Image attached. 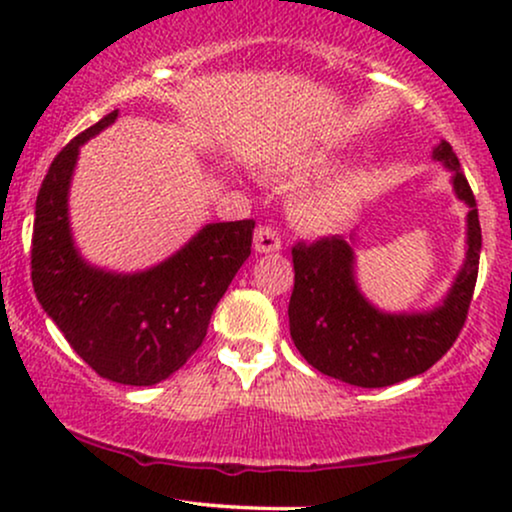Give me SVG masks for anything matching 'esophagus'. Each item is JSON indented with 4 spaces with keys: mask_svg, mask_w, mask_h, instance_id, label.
Listing matches in <instances>:
<instances>
[{
    "mask_svg": "<svg viewBox=\"0 0 512 512\" xmlns=\"http://www.w3.org/2000/svg\"><path fill=\"white\" fill-rule=\"evenodd\" d=\"M252 248H255V252H260V255H267V252H279L281 250L279 233H276L272 226H260L255 231V238H252Z\"/></svg>",
    "mask_w": 512,
    "mask_h": 512,
    "instance_id": "obj_1",
    "label": "esophagus"
}]
</instances>
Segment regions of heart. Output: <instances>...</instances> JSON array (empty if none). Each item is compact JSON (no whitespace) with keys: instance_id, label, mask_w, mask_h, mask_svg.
<instances>
[{"instance_id":"1","label":"heart","mask_w":512,"mask_h":512,"mask_svg":"<svg viewBox=\"0 0 512 512\" xmlns=\"http://www.w3.org/2000/svg\"><path fill=\"white\" fill-rule=\"evenodd\" d=\"M334 161L330 149H313L291 158L286 163H276L269 170L272 178L281 182H298L320 173ZM368 170L363 166L342 168L315 187L301 192L291 207V219L298 228L308 233H332L346 226L361 207L368 190Z\"/></svg>"}]
</instances>
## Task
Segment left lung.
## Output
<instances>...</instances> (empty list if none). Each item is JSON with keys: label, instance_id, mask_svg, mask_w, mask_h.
I'll list each match as a JSON object with an SVG mask.
<instances>
[{"label": "left lung", "instance_id": "1", "mask_svg": "<svg viewBox=\"0 0 512 512\" xmlns=\"http://www.w3.org/2000/svg\"><path fill=\"white\" fill-rule=\"evenodd\" d=\"M433 158L452 173V190L467 204V252L443 301L431 310L385 313L358 289L356 236L322 238L293 248L289 303L291 339L310 366L356 387H387L424 373L460 334L479 272L481 226L477 199L448 142Z\"/></svg>", "mask_w": 512, "mask_h": 512}]
</instances>
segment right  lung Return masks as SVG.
I'll return each instance as SVG.
<instances>
[{
    "label": "right lung",
    "mask_w": 512,
    "mask_h": 512,
    "mask_svg": "<svg viewBox=\"0 0 512 512\" xmlns=\"http://www.w3.org/2000/svg\"><path fill=\"white\" fill-rule=\"evenodd\" d=\"M115 120L117 110L52 161L35 199L31 279L43 310L88 366L113 383L144 387L166 380L202 346L216 303L250 257L255 221L207 223L144 272L86 262L69 223V187L81 146Z\"/></svg>",
    "instance_id": "1"
}]
</instances>
